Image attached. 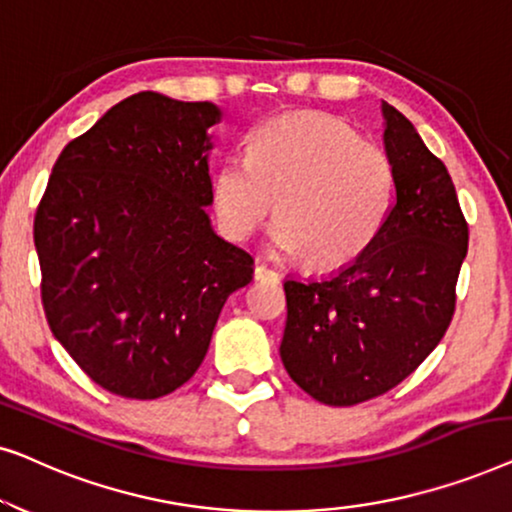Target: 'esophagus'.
Instances as JSON below:
<instances>
[{"instance_id":"obj_1","label":"esophagus","mask_w":512,"mask_h":512,"mask_svg":"<svg viewBox=\"0 0 512 512\" xmlns=\"http://www.w3.org/2000/svg\"><path fill=\"white\" fill-rule=\"evenodd\" d=\"M254 277L258 279V282H277L279 275L275 270H270L268 265H256L254 268Z\"/></svg>"}]
</instances>
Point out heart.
I'll return each mask as SVG.
<instances>
[{
	"label": "heart",
	"mask_w": 512,
	"mask_h": 512,
	"mask_svg": "<svg viewBox=\"0 0 512 512\" xmlns=\"http://www.w3.org/2000/svg\"><path fill=\"white\" fill-rule=\"evenodd\" d=\"M391 188L394 167L382 146L333 116L293 111L254 132L249 160L221 163L214 212L223 233L247 240L277 200L272 249L303 256L312 270H335L375 240Z\"/></svg>",
	"instance_id": "obj_1"
}]
</instances>
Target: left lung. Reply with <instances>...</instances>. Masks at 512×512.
<instances>
[{
    "instance_id": "8db88e82",
    "label": "left lung",
    "mask_w": 512,
    "mask_h": 512,
    "mask_svg": "<svg viewBox=\"0 0 512 512\" xmlns=\"http://www.w3.org/2000/svg\"><path fill=\"white\" fill-rule=\"evenodd\" d=\"M396 198L354 263L326 279H286L282 363L326 405L387 394L429 356L454 314L468 223L452 177L415 125L382 102Z\"/></svg>"
}]
</instances>
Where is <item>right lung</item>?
I'll return each instance as SVG.
<instances>
[{
    "instance_id": "1",
    "label": "right lung",
    "mask_w": 512,
    "mask_h": 512,
    "mask_svg": "<svg viewBox=\"0 0 512 512\" xmlns=\"http://www.w3.org/2000/svg\"><path fill=\"white\" fill-rule=\"evenodd\" d=\"M212 102L137 93L62 149L34 216L55 340L111 394L151 401L191 380L254 258L207 209Z\"/></svg>"
}]
</instances>
